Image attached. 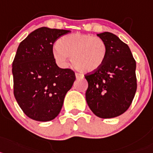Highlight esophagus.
<instances>
[{
  "label": "esophagus",
  "mask_w": 153,
  "mask_h": 153,
  "mask_svg": "<svg viewBox=\"0 0 153 153\" xmlns=\"http://www.w3.org/2000/svg\"><path fill=\"white\" fill-rule=\"evenodd\" d=\"M75 77H76L77 79H79V78H84V75L80 73H75Z\"/></svg>",
  "instance_id": "esophagus-1"
}]
</instances>
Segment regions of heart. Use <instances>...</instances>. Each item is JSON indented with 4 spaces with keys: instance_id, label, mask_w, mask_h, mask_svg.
I'll return each mask as SVG.
<instances>
[{
    "instance_id": "b5f03b06",
    "label": "heart",
    "mask_w": 153,
    "mask_h": 153,
    "mask_svg": "<svg viewBox=\"0 0 153 153\" xmlns=\"http://www.w3.org/2000/svg\"><path fill=\"white\" fill-rule=\"evenodd\" d=\"M108 47L101 38L88 34L74 33L65 35L53 48V55L60 65H67L68 58L82 72H91L99 69L105 61Z\"/></svg>"
}]
</instances>
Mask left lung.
Here are the masks:
<instances>
[{
    "instance_id": "obj_1",
    "label": "left lung",
    "mask_w": 153,
    "mask_h": 153,
    "mask_svg": "<svg viewBox=\"0 0 153 153\" xmlns=\"http://www.w3.org/2000/svg\"><path fill=\"white\" fill-rule=\"evenodd\" d=\"M97 36L105 42L108 52L99 69L85 75L88 83L86 102L95 115L110 119L124 113L132 104L137 88L136 63L128 45L115 34Z\"/></svg>"
}]
</instances>
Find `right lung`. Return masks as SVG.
Masks as SVG:
<instances>
[{
  "label": "right lung",
  "instance_id": "right-lung-1",
  "mask_svg": "<svg viewBox=\"0 0 153 153\" xmlns=\"http://www.w3.org/2000/svg\"><path fill=\"white\" fill-rule=\"evenodd\" d=\"M70 30L42 27L20 43L12 63L14 95L24 113L39 122L54 119L60 112L75 72L60 68L53 45Z\"/></svg>",
  "mask_w": 153,
  "mask_h": 153
}]
</instances>
